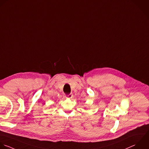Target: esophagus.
<instances>
[{"label": "esophagus", "mask_w": 149, "mask_h": 149, "mask_svg": "<svg viewBox=\"0 0 149 149\" xmlns=\"http://www.w3.org/2000/svg\"><path fill=\"white\" fill-rule=\"evenodd\" d=\"M72 96H73V95L72 93H70V94H69L68 95H65V97L67 98V99H71V98H72Z\"/></svg>", "instance_id": "1"}]
</instances>
